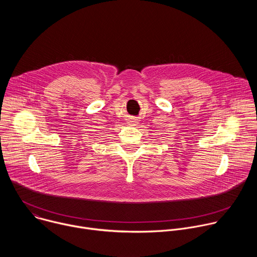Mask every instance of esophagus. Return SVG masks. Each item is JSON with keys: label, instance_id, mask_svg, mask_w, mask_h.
Returning a JSON list of instances; mask_svg holds the SVG:
<instances>
[{"label": "esophagus", "instance_id": "obj_1", "mask_svg": "<svg viewBox=\"0 0 257 257\" xmlns=\"http://www.w3.org/2000/svg\"><path fill=\"white\" fill-rule=\"evenodd\" d=\"M131 124H136L137 123V121H136V119H131L130 121H129Z\"/></svg>", "mask_w": 257, "mask_h": 257}]
</instances>
